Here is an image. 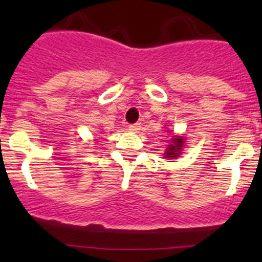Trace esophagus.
I'll use <instances>...</instances> for the list:
<instances>
[{"mask_svg":"<svg viewBox=\"0 0 262 262\" xmlns=\"http://www.w3.org/2000/svg\"><path fill=\"white\" fill-rule=\"evenodd\" d=\"M128 129L130 132H133V133H137V132L141 130V125H139V124H130V125L128 126Z\"/></svg>","mask_w":262,"mask_h":262,"instance_id":"obj_1","label":"esophagus"}]
</instances>
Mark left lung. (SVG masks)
<instances>
[{
	"instance_id": "8db88e82",
	"label": "left lung",
	"mask_w": 262,
	"mask_h": 262,
	"mask_svg": "<svg viewBox=\"0 0 262 262\" xmlns=\"http://www.w3.org/2000/svg\"><path fill=\"white\" fill-rule=\"evenodd\" d=\"M185 144V139L180 136H172V139H171L170 144H167V149L163 153L165 158L167 160H175L180 156L182 147Z\"/></svg>"
}]
</instances>
